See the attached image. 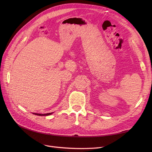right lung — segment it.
<instances>
[{
    "instance_id": "1",
    "label": "right lung",
    "mask_w": 152,
    "mask_h": 152,
    "mask_svg": "<svg viewBox=\"0 0 152 152\" xmlns=\"http://www.w3.org/2000/svg\"><path fill=\"white\" fill-rule=\"evenodd\" d=\"M34 115H38V116H48L49 115H51L52 113H46V114H39V113H34Z\"/></svg>"
}]
</instances>
